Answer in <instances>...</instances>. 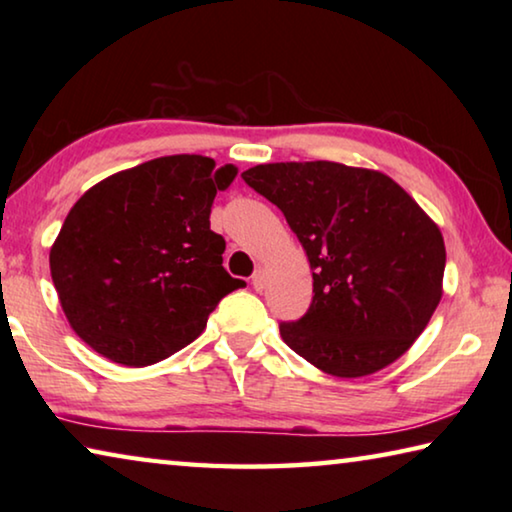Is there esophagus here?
<instances>
[{"label": "esophagus", "instance_id": "34e87169", "mask_svg": "<svg viewBox=\"0 0 512 512\" xmlns=\"http://www.w3.org/2000/svg\"><path fill=\"white\" fill-rule=\"evenodd\" d=\"M250 284H253L255 291H262L264 284H266V271L264 268H257V271L253 273V277H250Z\"/></svg>", "mask_w": 512, "mask_h": 512}]
</instances>
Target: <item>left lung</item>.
I'll return each instance as SVG.
<instances>
[{"instance_id":"8db88e82","label":"left lung","mask_w":512,"mask_h":512,"mask_svg":"<svg viewBox=\"0 0 512 512\" xmlns=\"http://www.w3.org/2000/svg\"><path fill=\"white\" fill-rule=\"evenodd\" d=\"M241 178L280 207L314 271L307 314L280 323L284 343L345 379L400 359L443 296L438 225L379 171L327 160L275 162Z\"/></svg>"}]
</instances>
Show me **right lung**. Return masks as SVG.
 <instances>
[{
	"mask_svg": "<svg viewBox=\"0 0 512 512\" xmlns=\"http://www.w3.org/2000/svg\"><path fill=\"white\" fill-rule=\"evenodd\" d=\"M237 167L167 155L88 189L51 246V280L69 325L121 366H151L192 343L230 291L212 201Z\"/></svg>",
	"mask_w": 512,
	"mask_h": 512,
	"instance_id": "add662e5",
	"label": "right lung"
}]
</instances>
